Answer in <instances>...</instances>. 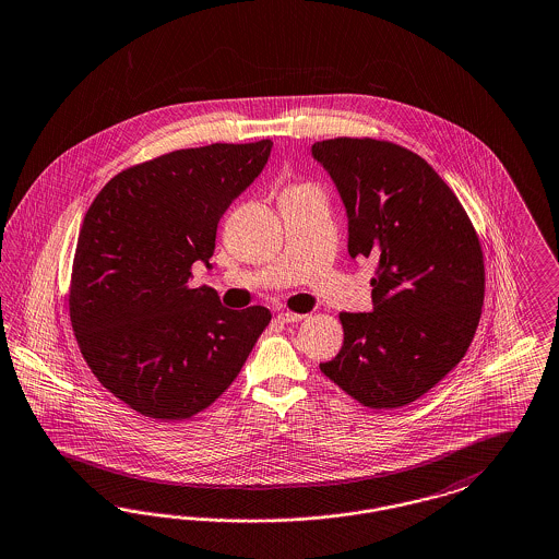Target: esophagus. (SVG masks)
Listing matches in <instances>:
<instances>
[{
	"label": "esophagus",
	"instance_id": "obj_1",
	"mask_svg": "<svg viewBox=\"0 0 559 559\" xmlns=\"http://www.w3.org/2000/svg\"><path fill=\"white\" fill-rule=\"evenodd\" d=\"M306 316L304 313H295V312H281L278 313V320L281 322H287V324H293V322H301Z\"/></svg>",
	"mask_w": 559,
	"mask_h": 559
}]
</instances>
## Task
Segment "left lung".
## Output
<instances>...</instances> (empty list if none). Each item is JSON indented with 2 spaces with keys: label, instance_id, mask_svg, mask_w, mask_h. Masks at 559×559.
Here are the masks:
<instances>
[{
  "label": "left lung",
  "instance_id": "left-lung-1",
  "mask_svg": "<svg viewBox=\"0 0 559 559\" xmlns=\"http://www.w3.org/2000/svg\"><path fill=\"white\" fill-rule=\"evenodd\" d=\"M312 157L335 182L352 260H377L372 312H343L320 370L354 400L416 402L466 356L483 299V249L462 203L425 159L374 139H329Z\"/></svg>",
  "mask_w": 559,
  "mask_h": 559
}]
</instances>
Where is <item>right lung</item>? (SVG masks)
I'll return each mask as SVG.
<instances>
[{"label": "right lung", "instance_id": "right-lung-1", "mask_svg": "<svg viewBox=\"0 0 559 559\" xmlns=\"http://www.w3.org/2000/svg\"><path fill=\"white\" fill-rule=\"evenodd\" d=\"M272 141L179 150L116 175L79 233L70 320L93 374L156 420H185L216 402L269 326L262 306L228 310L189 287L210 269L228 205L258 179Z\"/></svg>", "mask_w": 559, "mask_h": 559}]
</instances>
